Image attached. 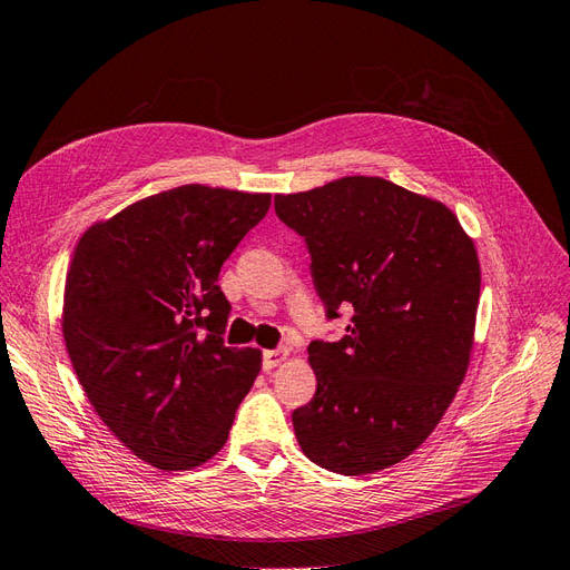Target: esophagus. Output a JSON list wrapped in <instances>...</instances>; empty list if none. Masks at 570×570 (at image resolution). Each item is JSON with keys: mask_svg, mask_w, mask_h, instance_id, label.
<instances>
[{"mask_svg": "<svg viewBox=\"0 0 570 570\" xmlns=\"http://www.w3.org/2000/svg\"><path fill=\"white\" fill-rule=\"evenodd\" d=\"M286 357H288V351H284V347H282V351H265L263 366L269 372V370H274V366H279Z\"/></svg>", "mask_w": 570, "mask_h": 570, "instance_id": "1", "label": "esophagus"}]
</instances>
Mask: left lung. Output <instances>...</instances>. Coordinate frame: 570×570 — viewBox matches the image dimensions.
<instances>
[{
  "instance_id": "left-lung-1",
  "label": "left lung",
  "mask_w": 570,
  "mask_h": 570,
  "mask_svg": "<svg viewBox=\"0 0 570 570\" xmlns=\"http://www.w3.org/2000/svg\"><path fill=\"white\" fill-rule=\"evenodd\" d=\"M274 210L305 238L326 317L353 307L341 341L307 345L317 391L293 412L298 445L334 473L389 469L433 433L466 376L479 253L445 204L383 177L277 194Z\"/></svg>"
}]
</instances>
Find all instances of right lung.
<instances>
[{
    "instance_id": "obj_1",
    "label": "right lung",
    "mask_w": 570,
    "mask_h": 570,
    "mask_svg": "<svg viewBox=\"0 0 570 570\" xmlns=\"http://www.w3.org/2000/svg\"><path fill=\"white\" fill-rule=\"evenodd\" d=\"M269 194L185 185L91 225L72 253L63 338L91 407L163 471L223 450L261 351L225 345L219 267L261 223Z\"/></svg>"
}]
</instances>
